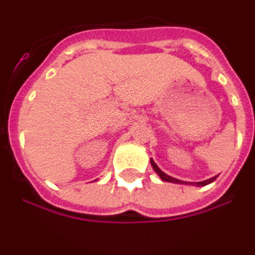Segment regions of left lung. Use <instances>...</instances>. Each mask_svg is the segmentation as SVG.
I'll return each instance as SVG.
<instances>
[{
	"label": "left lung",
	"mask_w": 255,
	"mask_h": 255,
	"mask_svg": "<svg viewBox=\"0 0 255 255\" xmlns=\"http://www.w3.org/2000/svg\"><path fill=\"white\" fill-rule=\"evenodd\" d=\"M150 164H152L153 170L155 171V172L158 173V176L161 177L162 181H167V182H173V184H186V185H197V186H206L208 185V184H211V182L215 181L216 179H217V176H213L211 177V179L208 180H204V181H199V182H188V181H182V180H179V179H175V177L172 176H168L167 173H164L163 171L161 170V168L155 164V162L153 161L152 158H150Z\"/></svg>",
	"instance_id": "left-lung-1"
}]
</instances>
